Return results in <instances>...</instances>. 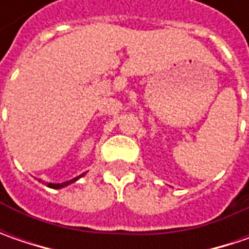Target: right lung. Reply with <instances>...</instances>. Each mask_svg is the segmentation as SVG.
<instances>
[{
  "label": "right lung",
  "instance_id": "1",
  "mask_svg": "<svg viewBox=\"0 0 249 249\" xmlns=\"http://www.w3.org/2000/svg\"><path fill=\"white\" fill-rule=\"evenodd\" d=\"M83 175H80L79 177H82ZM79 177H74V178H72V180H69V181H65V183H62V184H53V183H48V187H51V188H62V187L68 186V184H71V183H73V181H76Z\"/></svg>",
  "mask_w": 249,
  "mask_h": 249
}]
</instances>
